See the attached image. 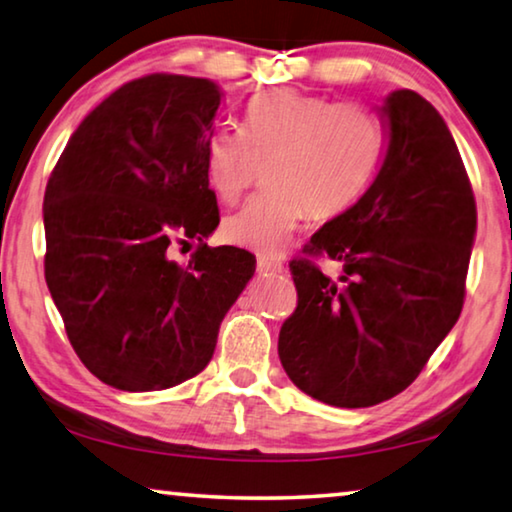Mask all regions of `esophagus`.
Returning a JSON list of instances; mask_svg holds the SVG:
<instances>
[{
    "label": "esophagus",
    "mask_w": 512,
    "mask_h": 512,
    "mask_svg": "<svg viewBox=\"0 0 512 512\" xmlns=\"http://www.w3.org/2000/svg\"><path fill=\"white\" fill-rule=\"evenodd\" d=\"M257 271L262 273V276H273V273L285 271V266L280 262H273V259H257Z\"/></svg>",
    "instance_id": "obj_1"
}]
</instances>
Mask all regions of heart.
I'll return each mask as SVG.
<instances>
[{"label":"heart","instance_id":"1","mask_svg":"<svg viewBox=\"0 0 512 512\" xmlns=\"http://www.w3.org/2000/svg\"><path fill=\"white\" fill-rule=\"evenodd\" d=\"M381 149L377 119L352 103L278 89L248 105V133L220 126L204 149L211 188L234 202L250 186L255 154L276 158L273 190L225 220V239L257 255H278L305 216L335 218L368 188Z\"/></svg>","mask_w":512,"mask_h":512}]
</instances>
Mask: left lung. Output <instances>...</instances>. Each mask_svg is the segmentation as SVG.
I'll return each instance as SVG.
<instances>
[{"mask_svg":"<svg viewBox=\"0 0 512 512\" xmlns=\"http://www.w3.org/2000/svg\"><path fill=\"white\" fill-rule=\"evenodd\" d=\"M386 149L354 207L312 234L342 276L289 264L299 305L278 356L305 395L372 407L402 393L457 322L476 239L474 190L441 114L411 89L381 103Z\"/></svg>","mask_w":512,"mask_h":512,"instance_id":"8db88e82","label":"left lung"}]
</instances>
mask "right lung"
Returning <instances> with one entry per match:
<instances>
[{
    "label": "right lung",
    "instance_id": "obj_1",
    "mask_svg": "<svg viewBox=\"0 0 512 512\" xmlns=\"http://www.w3.org/2000/svg\"><path fill=\"white\" fill-rule=\"evenodd\" d=\"M223 91L147 75L119 87L71 135L45 188V282L91 375L163 391L207 368L255 255L209 248L218 223L204 149ZM197 238L188 267L169 257Z\"/></svg>",
    "mask_w": 512,
    "mask_h": 512
}]
</instances>
